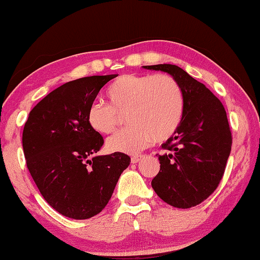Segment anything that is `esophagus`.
<instances>
[{
	"label": "esophagus",
	"instance_id": "obj_1",
	"mask_svg": "<svg viewBox=\"0 0 260 260\" xmlns=\"http://www.w3.org/2000/svg\"><path fill=\"white\" fill-rule=\"evenodd\" d=\"M142 158H143V155H135L131 158V161L133 162V164H136V162H139Z\"/></svg>",
	"mask_w": 260,
	"mask_h": 260
}]
</instances>
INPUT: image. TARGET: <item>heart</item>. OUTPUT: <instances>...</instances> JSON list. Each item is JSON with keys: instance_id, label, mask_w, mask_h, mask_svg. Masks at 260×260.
Masks as SVG:
<instances>
[{"instance_id": "obj_1", "label": "heart", "mask_w": 260, "mask_h": 260, "mask_svg": "<svg viewBox=\"0 0 260 260\" xmlns=\"http://www.w3.org/2000/svg\"><path fill=\"white\" fill-rule=\"evenodd\" d=\"M108 104L93 102L87 122L99 134L116 129L127 114L128 127L107 141L110 152L138 153L155 142H164L181 124L184 95L177 79L169 74H124L107 90Z\"/></svg>"}]
</instances>
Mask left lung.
I'll return each instance as SVG.
<instances>
[{"mask_svg": "<svg viewBox=\"0 0 260 260\" xmlns=\"http://www.w3.org/2000/svg\"><path fill=\"white\" fill-rule=\"evenodd\" d=\"M177 79L184 95V111L174 135L161 144L160 170L153 190L179 209L199 205L217 189L232 149V133L222 103L203 83L177 65L143 67Z\"/></svg>", "mask_w": 260, "mask_h": 260, "instance_id": "8db88e82", "label": "left lung"}]
</instances>
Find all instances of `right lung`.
<instances>
[{"instance_id": "obj_1", "label": "right lung", "mask_w": 260, "mask_h": 260, "mask_svg": "<svg viewBox=\"0 0 260 260\" xmlns=\"http://www.w3.org/2000/svg\"><path fill=\"white\" fill-rule=\"evenodd\" d=\"M118 74L69 81L41 100L23 131L26 164L43 199L68 218L100 213L112 196L129 156H93L104 140L90 128L87 111L105 83Z\"/></svg>"}]
</instances>
